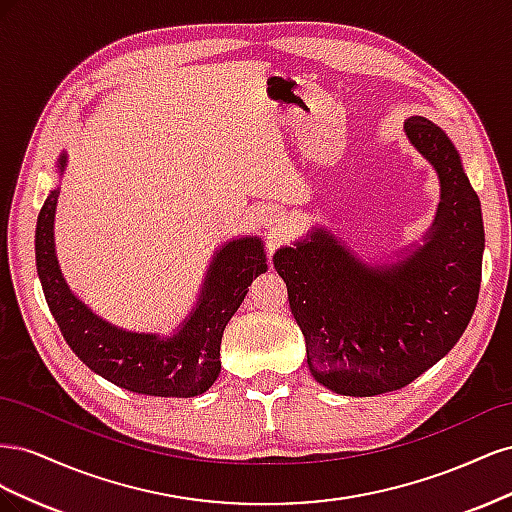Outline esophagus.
Masks as SVG:
<instances>
[{
  "mask_svg": "<svg viewBox=\"0 0 512 512\" xmlns=\"http://www.w3.org/2000/svg\"><path fill=\"white\" fill-rule=\"evenodd\" d=\"M265 226H267V228H271V230H280V226H282L280 215L273 213V211H269V213L265 215Z\"/></svg>",
  "mask_w": 512,
  "mask_h": 512,
  "instance_id": "obj_1",
  "label": "esophagus"
}]
</instances>
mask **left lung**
Returning <instances> with one entry per match:
<instances>
[{
	"mask_svg": "<svg viewBox=\"0 0 512 512\" xmlns=\"http://www.w3.org/2000/svg\"><path fill=\"white\" fill-rule=\"evenodd\" d=\"M404 130L440 181L423 245L371 265L318 226L273 256L307 367L339 395L374 397L416 380L459 342L478 301L483 213L459 151L425 117L406 119Z\"/></svg>",
	"mask_w": 512,
	"mask_h": 512,
	"instance_id": "left-lung-1",
	"label": "left lung"
}]
</instances>
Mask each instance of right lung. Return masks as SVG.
Segmentation results:
<instances>
[{"label": "right lung", "mask_w": 512, "mask_h": 512, "mask_svg": "<svg viewBox=\"0 0 512 512\" xmlns=\"http://www.w3.org/2000/svg\"><path fill=\"white\" fill-rule=\"evenodd\" d=\"M68 153L57 160L64 175ZM59 185L46 196L36 224V267L46 303L72 352L98 376L121 389L151 397H196L218 380L220 346L228 320L247 286L267 271L260 237L226 241L213 254L192 312L170 335L128 331L104 320L70 290L55 254Z\"/></svg>", "instance_id": "add662e5"}]
</instances>
